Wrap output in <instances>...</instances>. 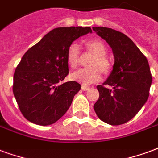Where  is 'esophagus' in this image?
I'll use <instances>...</instances> for the list:
<instances>
[{"instance_id":"34e87169","label":"esophagus","mask_w":158,"mask_h":158,"mask_svg":"<svg viewBox=\"0 0 158 158\" xmlns=\"http://www.w3.org/2000/svg\"><path fill=\"white\" fill-rule=\"evenodd\" d=\"M81 89H82L83 91H87L89 89V87H88V86H85V85H83L82 87H81Z\"/></svg>"}]
</instances>
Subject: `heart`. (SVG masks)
I'll use <instances>...</instances> for the list:
<instances>
[{
    "instance_id": "heart-1",
    "label": "heart",
    "mask_w": 158,
    "mask_h": 158,
    "mask_svg": "<svg viewBox=\"0 0 158 158\" xmlns=\"http://www.w3.org/2000/svg\"><path fill=\"white\" fill-rule=\"evenodd\" d=\"M87 52L93 55L88 64L89 69L77 70L71 73V78L83 85H90L97 82L100 79V72L104 74L111 69V63L106 56V48L102 41L91 39L85 43ZM68 64L70 68L74 69L79 63V48L78 44H71L66 54Z\"/></svg>"
}]
</instances>
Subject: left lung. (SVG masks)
<instances>
[{"label":"left lung","mask_w":158,"mask_h":158,"mask_svg":"<svg viewBox=\"0 0 158 158\" xmlns=\"http://www.w3.org/2000/svg\"><path fill=\"white\" fill-rule=\"evenodd\" d=\"M108 43L115 58L113 69L98 85L100 97L94 105L98 117L111 126L129 121L142 108L149 96L152 77L148 59L129 37L104 27H93Z\"/></svg>","instance_id":"left-lung-1"}]
</instances>
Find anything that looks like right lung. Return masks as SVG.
Masks as SVG:
<instances>
[{"mask_svg":"<svg viewBox=\"0 0 158 158\" xmlns=\"http://www.w3.org/2000/svg\"><path fill=\"white\" fill-rule=\"evenodd\" d=\"M90 27H57L30 48L21 59L13 77V94L23 116L32 123L48 126L66 113L81 89L76 81L62 84L69 73L66 54Z\"/></svg>","mask_w":158,"mask_h":158,"instance_id":"obj_1","label":"right lung"}]
</instances>
